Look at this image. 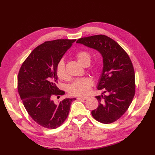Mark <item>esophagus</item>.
I'll return each instance as SVG.
<instances>
[{
  "instance_id": "esophagus-1",
  "label": "esophagus",
  "mask_w": 155,
  "mask_h": 155,
  "mask_svg": "<svg viewBox=\"0 0 155 155\" xmlns=\"http://www.w3.org/2000/svg\"><path fill=\"white\" fill-rule=\"evenodd\" d=\"M87 98H88V97H77V99L78 100H87Z\"/></svg>"
}]
</instances>
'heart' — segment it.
<instances>
[{"label": "heart", "instance_id": "b5f03b06", "mask_svg": "<svg viewBox=\"0 0 155 155\" xmlns=\"http://www.w3.org/2000/svg\"><path fill=\"white\" fill-rule=\"evenodd\" d=\"M76 58L77 59L78 62L80 64L82 67H85V65H88L90 63L91 59V55L89 52L87 51H79L76 54ZM97 67L94 68L93 71L96 73L97 71ZM58 77L60 79L63 80H67L68 78V74L65 67L64 62L63 60L60 61L58 64L57 68ZM92 84V81L90 78H83L80 79H78L76 81L69 87L68 92L72 96H83L87 95L90 91L91 87Z\"/></svg>", "mask_w": 155, "mask_h": 155}]
</instances>
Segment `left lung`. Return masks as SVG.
I'll list each match as a JSON object with an SVG mask.
<instances>
[{
    "label": "left lung",
    "mask_w": 155,
    "mask_h": 155,
    "mask_svg": "<svg viewBox=\"0 0 155 155\" xmlns=\"http://www.w3.org/2000/svg\"><path fill=\"white\" fill-rule=\"evenodd\" d=\"M76 43L94 49L101 55L103 69L97 88L104 89V91L96 96L99 105L91 114L101 123L114 122L127 110L134 96V71L132 62L125 50L106 35L83 37Z\"/></svg>",
    "instance_id": "left-lung-1"
}]
</instances>
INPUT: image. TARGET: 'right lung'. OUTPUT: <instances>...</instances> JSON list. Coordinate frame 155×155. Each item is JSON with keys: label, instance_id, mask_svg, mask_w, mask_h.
<instances>
[{"label": "right lung", "instance_id": "add662e5", "mask_svg": "<svg viewBox=\"0 0 155 155\" xmlns=\"http://www.w3.org/2000/svg\"><path fill=\"white\" fill-rule=\"evenodd\" d=\"M76 39L46 41L33 50L22 63L18 74V92L28 113L39 125L55 129L68 115L76 98H64L58 104L54 96L64 92L57 87L56 68Z\"/></svg>", "mask_w": 155, "mask_h": 155}]
</instances>
